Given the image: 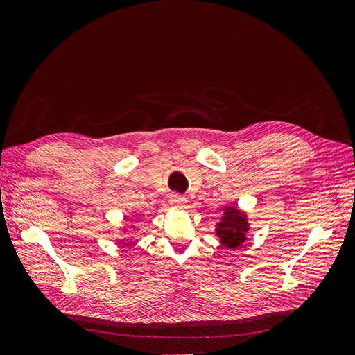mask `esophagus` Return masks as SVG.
<instances>
[{"mask_svg":"<svg viewBox=\"0 0 355 355\" xmlns=\"http://www.w3.org/2000/svg\"><path fill=\"white\" fill-rule=\"evenodd\" d=\"M185 202H187V200L184 197L178 196V194H173V196L170 197V204L173 207H176V209H184L185 207Z\"/></svg>","mask_w":355,"mask_h":355,"instance_id":"34e87169","label":"esophagus"}]
</instances>
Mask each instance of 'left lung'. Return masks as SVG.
<instances>
[{
  "label": "left lung",
  "mask_w": 355,
  "mask_h": 355,
  "mask_svg": "<svg viewBox=\"0 0 355 355\" xmlns=\"http://www.w3.org/2000/svg\"><path fill=\"white\" fill-rule=\"evenodd\" d=\"M250 231V223L247 213L235 206H227L218 222L214 234L219 243L227 249H237L247 240V232Z\"/></svg>",
  "instance_id": "obj_1"
}]
</instances>
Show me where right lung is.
Masks as SVG:
<instances>
[{"instance_id":"1","label":"right lung","mask_w":355,"mask_h":355,"mask_svg":"<svg viewBox=\"0 0 355 355\" xmlns=\"http://www.w3.org/2000/svg\"><path fill=\"white\" fill-rule=\"evenodd\" d=\"M128 228H135V223L133 222H128L127 225H124V227H121L120 228V237H124V235L127 234V231H128ZM120 241V240H118Z\"/></svg>"}]
</instances>
